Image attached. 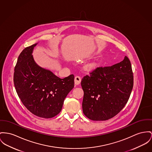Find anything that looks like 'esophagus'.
Here are the masks:
<instances>
[{"label": "esophagus", "mask_w": 152, "mask_h": 152, "mask_svg": "<svg viewBox=\"0 0 152 152\" xmlns=\"http://www.w3.org/2000/svg\"><path fill=\"white\" fill-rule=\"evenodd\" d=\"M81 78L80 76H76L74 78V82H75V85H78L81 83Z\"/></svg>", "instance_id": "esophagus-1"}]
</instances>
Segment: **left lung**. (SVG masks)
<instances>
[{"instance_id":"obj_1","label":"left lung","mask_w":152,"mask_h":152,"mask_svg":"<svg viewBox=\"0 0 152 152\" xmlns=\"http://www.w3.org/2000/svg\"><path fill=\"white\" fill-rule=\"evenodd\" d=\"M133 83L131 62L126 56L112 66L96 67L81 81L84 115L96 121L114 117L127 104Z\"/></svg>"}]
</instances>
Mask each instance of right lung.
<instances>
[{"label":"right lung","mask_w":152,"mask_h":152,"mask_svg":"<svg viewBox=\"0 0 152 152\" xmlns=\"http://www.w3.org/2000/svg\"><path fill=\"white\" fill-rule=\"evenodd\" d=\"M37 44L21 52L14 69V83L25 107L34 115L48 119L61 111L65 98L74 86V75L61 79L39 66L32 55Z\"/></svg>","instance_id":"right-lung-1"}]
</instances>
